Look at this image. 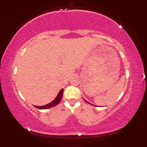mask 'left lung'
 Masks as SVG:
<instances>
[{
    "label": "left lung",
    "instance_id": "left-lung-1",
    "mask_svg": "<svg viewBox=\"0 0 147 147\" xmlns=\"http://www.w3.org/2000/svg\"><path fill=\"white\" fill-rule=\"evenodd\" d=\"M84 100H85V101L86 102H87V103H89V102H87L86 100H85V99H84ZM89 104H90V103H89Z\"/></svg>",
    "mask_w": 147,
    "mask_h": 147
}]
</instances>
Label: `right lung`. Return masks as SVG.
I'll list each match as a JSON object with an SVG mask.
<instances>
[{
  "instance_id": "obj_1",
  "label": "right lung",
  "mask_w": 147,
  "mask_h": 147,
  "mask_svg": "<svg viewBox=\"0 0 147 147\" xmlns=\"http://www.w3.org/2000/svg\"><path fill=\"white\" fill-rule=\"evenodd\" d=\"M63 92H64V89L61 90V91L59 92L58 95H57V96H56L55 98L52 102L49 103V104L45 105H43V106L35 105V107L37 109H49V108L54 107V106L57 105L59 103L61 102L62 97V94H63Z\"/></svg>"
}]
</instances>
